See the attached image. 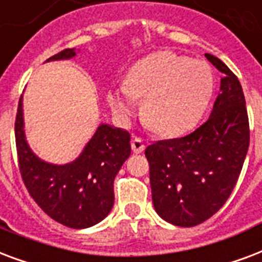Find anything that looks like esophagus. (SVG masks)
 Listing matches in <instances>:
<instances>
[{
    "label": "esophagus",
    "instance_id": "esophagus-1",
    "mask_svg": "<svg viewBox=\"0 0 262 262\" xmlns=\"http://www.w3.org/2000/svg\"><path fill=\"white\" fill-rule=\"evenodd\" d=\"M144 148H145L144 141L140 139V137H136L135 136V137L132 139V149H133L136 154H140L144 151Z\"/></svg>",
    "mask_w": 262,
    "mask_h": 262
}]
</instances>
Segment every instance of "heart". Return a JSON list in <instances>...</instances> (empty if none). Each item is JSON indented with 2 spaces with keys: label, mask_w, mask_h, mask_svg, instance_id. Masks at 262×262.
I'll return each mask as SVG.
<instances>
[{
  "label": "heart",
  "mask_w": 262,
  "mask_h": 262,
  "mask_svg": "<svg viewBox=\"0 0 262 262\" xmlns=\"http://www.w3.org/2000/svg\"><path fill=\"white\" fill-rule=\"evenodd\" d=\"M214 92V75L202 60L161 52L132 67L126 82L108 92L113 113L129 123L144 97L143 117L161 135L176 136L193 127L207 110Z\"/></svg>",
  "instance_id": "1"
}]
</instances>
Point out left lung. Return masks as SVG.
<instances>
[{
	"instance_id": "8db88e82",
	"label": "left lung",
	"mask_w": 262,
	"mask_h": 262,
	"mask_svg": "<svg viewBox=\"0 0 262 262\" xmlns=\"http://www.w3.org/2000/svg\"><path fill=\"white\" fill-rule=\"evenodd\" d=\"M205 56L224 74L209 119L184 137L145 148L155 211L179 227H195L224 206L250 143L242 85L221 60Z\"/></svg>"
}]
</instances>
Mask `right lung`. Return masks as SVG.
<instances>
[{
	"label": "right lung",
	"mask_w": 262,
	"mask_h": 262,
	"mask_svg": "<svg viewBox=\"0 0 262 262\" xmlns=\"http://www.w3.org/2000/svg\"><path fill=\"white\" fill-rule=\"evenodd\" d=\"M75 49H64L51 60L71 59ZM19 169L37 205L51 219L70 228L82 229L105 219L114 205V180L130 155V135L101 123L81 155L66 165L48 163L27 144L20 97L15 122Z\"/></svg>",
	"instance_id": "right-lung-1"
}]
</instances>
